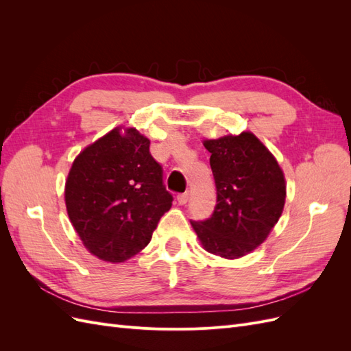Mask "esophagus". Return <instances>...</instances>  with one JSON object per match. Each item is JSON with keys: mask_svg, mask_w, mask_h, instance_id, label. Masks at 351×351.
Masks as SVG:
<instances>
[{"mask_svg": "<svg viewBox=\"0 0 351 351\" xmlns=\"http://www.w3.org/2000/svg\"><path fill=\"white\" fill-rule=\"evenodd\" d=\"M177 202L180 205H186L187 202H189V193L186 192V193H182V195H178L177 196Z\"/></svg>", "mask_w": 351, "mask_h": 351, "instance_id": "esophagus-1", "label": "esophagus"}]
</instances>
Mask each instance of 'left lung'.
Here are the masks:
<instances>
[{
  "instance_id": "8db88e82",
  "label": "left lung",
  "mask_w": 351,
  "mask_h": 351,
  "mask_svg": "<svg viewBox=\"0 0 351 351\" xmlns=\"http://www.w3.org/2000/svg\"><path fill=\"white\" fill-rule=\"evenodd\" d=\"M217 205L192 224L204 249L224 259L246 256L267 240L285 204V177L275 156L252 132L206 139Z\"/></svg>"
}]
</instances>
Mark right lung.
I'll use <instances>...</instances> for the list:
<instances>
[{"label":"right lung","mask_w":351,"mask_h":351,"mask_svg":"<svg viewBox=\"0 0 351 351\" xmlns=\"http://www.w3.org/2000/svg\"><path fill=\"white\" fill-rule=\"evenodd\" d=\"M151 141L134 127H115L74 158L64 189L71 226L93 256L120 263L149 244L173 205Z\"/></svg>","instance_id":"1"}]
</instances>
